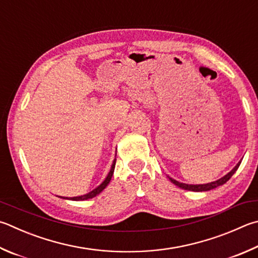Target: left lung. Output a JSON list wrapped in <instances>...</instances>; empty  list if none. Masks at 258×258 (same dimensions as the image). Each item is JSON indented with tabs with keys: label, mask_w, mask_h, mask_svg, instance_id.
<instances>
[{
	"label": "left lung",
	"mask_w": 258,
	"mask_h": 258,
	"mask_svg": "<svg viewBox=\"0 0 258 258\" xmlns=\"http://www.w3.org/2000/svg\"><path fill=\"white\" fill-rule=\"evenodd\" d=\"M241 163V160L237 163V165L232 168V169L228 172L227 175H224L223 177L220 178V179L218 180H214V181H211V182H208V184H196V185H193V184H185V182H180L178 181L176 179H174V178H171L168 176V178H169L170 181L172 182V184H175L176 186L180 187V188L182 189H186V190H191V191H207V190H211L213 188H217V187L221 186L223 184H226V182L230 179V178L232 177V175L235 174L236 170L239 168Z\"/></svg>",
	"instance_id": "8db88e82"
}]
</instances>
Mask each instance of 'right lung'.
<instances>
[{
    "mask_svg": "<svg viewBox=\"0 0 258 258\" xmlns=\"http://www.w3.org/2000/svg\"><path fill=\"white\" fill-rule=\"evenodd\" d=\"M115 165H116V159H114L113 165H111L110 170H109V172H108V175H107V177L105 178V180L102 181L99 186L96 187L95 189H92L91 191H89L88 194L80 195V196H74V198H62V196H60V198L64 199V200H71V201H86V200H89V199L95 198V196H97L98 194H100L101 191L106 188L107 185L109 184V181H110V179H111V177H113V175H114Z\"/></svg>",
    "mask_w": 258,
    "mask_h": 258,
    "instance_id": "1",
    "label": "right lung"
}]
</instances>
